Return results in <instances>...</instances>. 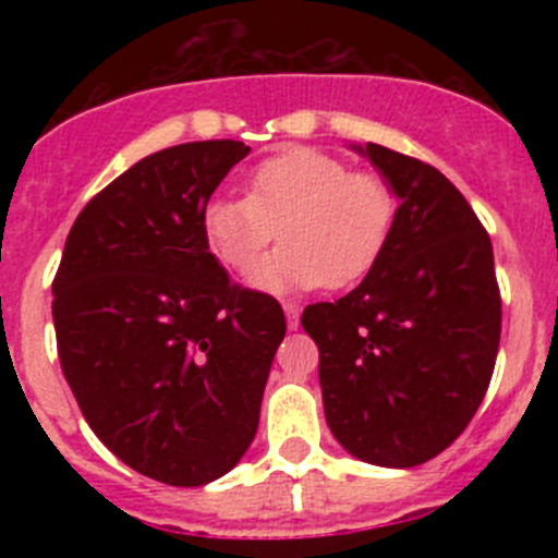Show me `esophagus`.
Wrapping results in <instances>:
<instances>
[{
	"mask_svg": "<svg viewBox=\"0 0 558 558\" xmlns=\"http://www.w3.org/2000/svg\"><path fill=\"white\" fill-rule=\"evenodd\" d=\"M282 307H284V315H288V327L290 329L299 327V315H302V307H299L295 302H282Z\"/></svg>",
	"mask_w": 558,
	"mask_h": 558,
	"instance_id": "34e87169",
	"label": "esophagus"
}]
</instances>
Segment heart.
Wrapping results in <instances>:
<instances>
[{"label": "heart", "instance_id": "1", "mask_svg": "<svg viewBox=\"0 0 558 558\" xmlns=\"http://www.w3.org/2000/svg\"><path fill=\"white\" fill-rule=\"evenodd\" d=\"M397 192L386 175L352 170L332 153L290 147L259 161L245 198L204 206L206 248L231 274H251L276 236L284 245L256 274L270 290L349 288L386 254L397 226Z\"/></svg>", "mask_w": 558, "mask_h": 558}]
</instances>
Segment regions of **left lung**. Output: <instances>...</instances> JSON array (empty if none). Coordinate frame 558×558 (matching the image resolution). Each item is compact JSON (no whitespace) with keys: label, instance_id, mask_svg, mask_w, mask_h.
I'll return each mask as SVG.
<instances>
[{"label":"left lung","instance_id":"obj_1","mask_svg":"<svg viewBox=\"0 0 558 558\" xmlns=\"http://www.w3.org/2000/svg\"><path fill=\"white\" fill-rule=\"evenodd\" d=\"M397 198L377 268L338 302L310 304L327 425L360 461L405 470L447 447L481 408L502 302L492 240L447 175L368 142Z\"/></svg>","mask_w":558,"mask_h":558}]
</instances>
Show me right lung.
<instances>
[{
    "label": "right lung",
    "instance_id": "1",
    "mask_svg": "<svg viewBox=\"0 0 558 558\" xmlns=\"http://www.w3.org/2000/svg\"><path fill=\"white\" fill-rule=\"evenodd\" d=\"M248 150L186 142L136 161L83 206L52 279L58 360L88 427L170 486H204L243 458L288 329L274 295L231 282L201 231Z\"/></svg>",
    "mask_w": 558,
    "mask_h": 558
}]
</instances>
